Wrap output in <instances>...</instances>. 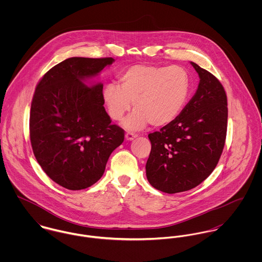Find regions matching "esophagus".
Masks as SVG:
<instances>
[{"label": "esophagus", "instance_id": "1", "mask_svg": "<svg viewBox=\"0 0 262 262\" xmlns=\"http://www.w3.org/2000/svg\"><path fill=\"white\" fill-rule=\"evenodd\" d=\"M136 137H137V134H135V133H133V132H127L126 135H125V138H126V140H128V141H131V140L135 139Z\"/></svg>", "mask_w": 262, "mask_h": 262}]
</instances>
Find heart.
I'll list each match as a JSON object with an SVG mask.
<instances>
[{
    "mask_svg": "<svg viewBox=\"0 0 262 262\" xmlns=\"http://www.w3.org/2000/svg\"><path fill=\"white\" fill-rule=\"evenodd\" d=\"M118 82L105 85L103 101L115 121L122 120L133 103L135 112L124 122L129 130L172 123L187 105L191 88L186 69L156 64L132 66L118 75Z\"/></svg>",
    "mask_w": 262,
    "mask_h": 262,
    "instance_id": "1",
    "label": "heart"
}]
</instances>
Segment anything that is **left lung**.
Masks as SVG:
<instances>
[{
  "label": "left lung",
  "mask_w": 262,
  "mask_h": 262,
  "mask_svg": "<svg viewBox=\"0 0 262 262\" xmlns=\"http://www.w3.org/2000/svg\"><path fill=\"white\" fill-rule=\"evenodd\" d=\"M200 82L181 115L160 131L150 133L146 162L150 185L166 193L186 191L215 169L227 134V96L219 79L190 62Z\"/></svg>",
  "instance_id": "1"
}]
</instances>
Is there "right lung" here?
Wrapping results in <instances>:
<instances>
[{"mask_svg": "<svg viewBox=\"0 0 262 262\" xmlns=\"http://www.w3.org/2000/svg\"><path fill=\"white\" fill-rule=\"evenodd\" d=\"M112 57H71L50 69L36 85L30 110V141L44 172L72 190L96 184L124 130L104 108L103 84L83 80L98 75Z\"/></svg>", "mask_w": 262, "mask_h": 262, "instance_id": "add662e5", "label": "right lung"}]
</instances>
